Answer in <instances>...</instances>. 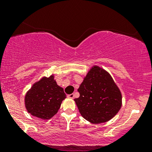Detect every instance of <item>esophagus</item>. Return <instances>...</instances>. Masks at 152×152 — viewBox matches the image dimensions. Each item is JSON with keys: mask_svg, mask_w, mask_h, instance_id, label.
<instances>
[{"mask_svg": "<svg viewBox=\"0 0 152 152\" xmlns=\"http://www.w3.org/2000/svg\"><path fill=\"white\" fill-rule=\"evenodd\" d=\"M67 97L69 99H74V94H69L67 95Z\"/></svg>", "mask_w": 152, "mask_h": 152, "instance_id": "1", "label": "esophagus"}]
</instances>
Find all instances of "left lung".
<instances>
[{"instance_id":"left-lung-1","label":"left lung","mask_w":152,"mask_h":152,"mask_svg":"<svg viewBox=\"0 0 152 152\" xmlns=\"http://www.w3.org/2000/svg\"><path fill=\"white\" fill-rule=\"evenodd\" d=\"M75 99L80 114L92 124L111 120L121 107L122 96L109 73L98 66H92L78 88Z\"/></svg>"}]
</instances>
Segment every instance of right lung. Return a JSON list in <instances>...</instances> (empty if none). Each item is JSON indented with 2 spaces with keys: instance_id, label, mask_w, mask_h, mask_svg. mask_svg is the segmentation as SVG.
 <instances>
[{
  "instance_id": "add662e5",
  "label": "right lung",
  "mask_w": 152,
  "mask_h": 152,
  "mask_svg": "<svg viewBox=\"0 0 152 152\" xmlns=\"http://www.w3.org/2000/svg\"><path fill=\"white\" fill-rule=\"evenodd\" d=\"M66 98L64 88L54 80V76L43 77L36 82L25 96V106L32 116L43 120L50 119L58 112Z\"/></svg>"
}]
</instances>
